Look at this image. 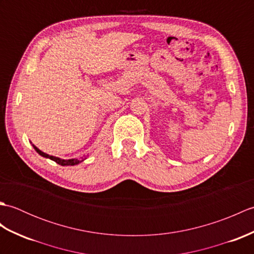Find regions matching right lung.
I'll return each mask as SVG.
<instances>
[{
    "mask_svg": "<svg viewBox=\"0 0 254 254\" xmlns=\"http://www.w3.org/2000/svg\"><path fill=\"white\" fill-rule=\"evenodd\" d=\"M32 146H34V148L36 149V152L39 154L40 156H42V157L49 158V159H51L53 161H56L57 164L61 165V166H74V165H77L79 163H82V161L84 160L83 158H82V160H78V159H61V158H59V157H55V156L48 155V154H46L44 152H41V150L39 148H37L35 145H32Z\"/></svg>",
    "mask_w": 254,
    "mask_h": 254,
    "instance_id": "1",
    "label": "right lung"
}]
</instances>
